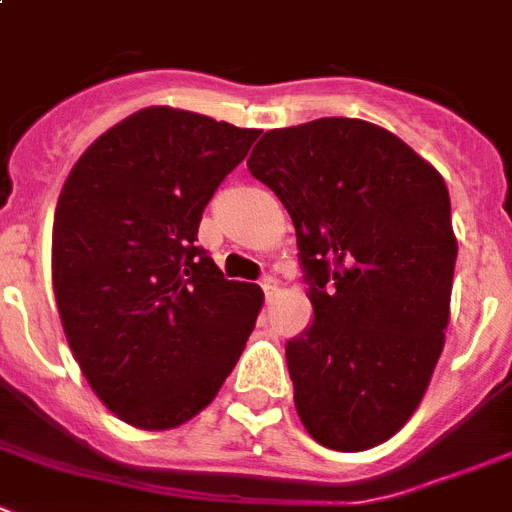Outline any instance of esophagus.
<instances>
[{
    "label": "esophagus",
    "mask_w": 512,
    "mask_h": 512,
    "mask_svg": "<svg viewBox=\"0 0 512 512\" xmlns=\"http://www.w3.org/2000/svg\"><path fill=\"white\" fill-rule=\"evenodd\" d=\"M261 290H264L266 298H272V293L277 290V280H274V277H264V280H261Z\"/></svg>",
    "instance_id": "1"
}]
</instances>
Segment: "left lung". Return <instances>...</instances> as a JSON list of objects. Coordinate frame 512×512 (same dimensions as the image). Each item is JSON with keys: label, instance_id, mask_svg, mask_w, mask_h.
Listing matches in <instances>:
<instances>
[{"label": "left lung", "instance_id": "obj_1", "mask_svg": "<svg viewBox=\"0 0 512 512\" xmlns=\"http://www.w3.org/2000/svg\"><path fill=\"white\" fill-rule=\"evenodd\" d=\"M248 170L293 219L314 306L285 348L295 411L324 447L382 445L445 348L458 256L445 180L395 133L350 117L269 130Z\"/></svg>", "mask_w": 512, "mask_h": 512}]
</instances>
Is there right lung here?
<instances>
[{
    "mask_svg": "<svg viewBox=\"0 0 512 512\" xmlns=\"http://www.w3.org/2000/svg\"><path fill=\"white\" fill-rule=\"evenodd\" d=\"M261 130L146 107L99 135L54 211L52 285L75 361L114 416L146 432L217 398L264 293L196 246L219 183Z\"/></svg>",
    "mask_w": 512,
    "mask_h": 512,
    "instance_id": "1",
    "label": "right lung"
}]
</instances>
